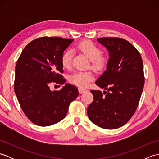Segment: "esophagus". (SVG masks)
<instances>
[{
  "label": "esophagus",
  "mask_w": 159,
  "mask_h": 159,
  "mask_svg": "<svg viewBox=\"0 0 159 159\" xmlns=\"http://www.w3.org/2000/svg\"><path fill=\"white\" fill-rule=\"evenodd\" d=\"M79 92L80 93H85V92H87V90L85 89L80 88V87H79Z\"/></svg>",
  "instance_id": "34e87169"
}]
</instances>
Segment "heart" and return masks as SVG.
Returning <instances> with one entry per match:
<instances>
[{"label": "heart", "mask_w": 159, "mask_h": 159, "mask_svg": "<svg viewBox=\"0 0 159 159\" xmlns=\"http://www.w3.org/2000/svg\"><path fill=\"white\" fill-rule=\"evenodd\" d=\"M76 48L84 54L90 60L91 66L94 70H101L105 66L106 59L101 56L102 51L98 46L90 41H83L78 43ZM61 64L64 68L69 69L72 65V52L67 50L61 56ZM93 79V74L89 71H79L69 76L70 83L80 87H85Z\"/></svg>", "instance_id": "obj_1"}]
</instances>
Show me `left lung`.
<instances>
[{"label":"left lung","instance_id":"obj_1","mask_svg":"<svg viewBox=\"0 0 159 159\" xmlns=\"http://www.w3.org/2000/svg\"><path fill=\"white\" fill-rule=\"evenodd\" d=\"M97 41L107 48L109 58L96 84L107 92L91 90L93 100L87 115L98 126L116 129L127 123L137 108L144 85L143 61L126 39L102 38Z\"/></svg>","mask_w":159,"mask_h":159}]
</instances>
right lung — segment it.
I'll use <instances>...</instances> for the list:
<instances>
[{"label": "right lung", "mask_w": 159, "mask_h": 159, "mask_svg": "<svg viewBox=\"0 0 159 159\" xmlns=\"http://www.w3.org/2000/svg\"><path fill=\"white\" fill-rule=\"evenodd\" d=\"M72 39L43 37L28 43L15 69L14 92L23 112L33 124L51 126L66 117L72 101L79 96L77 87L69 83L51 91L52 82L64 84L61 56Z\"/></svg>", "instance_id": "1"}]
</instances>
